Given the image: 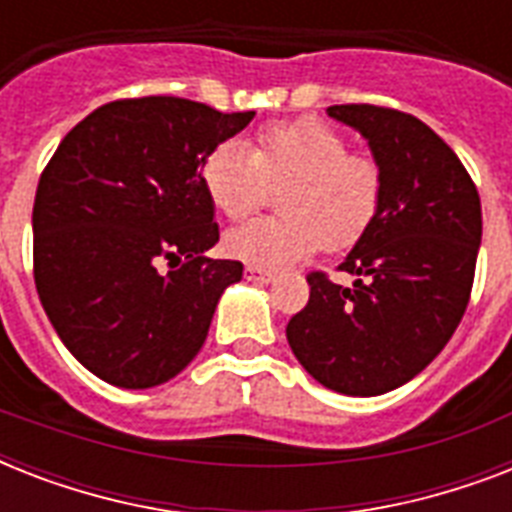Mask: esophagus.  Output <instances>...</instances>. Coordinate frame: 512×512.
Listing matches in <instances>:
<instances>
[{"label": "esophagus", "mask_w": 512, "mask_h": 512, "mask_svg": "<svg viewBox=\"0 0 512 512\" xmlns=\"http://www.w3.org/2000/svg\"><path fill=\"white\" fill-rule=\"evenodd\" d=\"M247 279L249 281H260V284H271L273 281V273L271 271H263V268H255V265H247Z\"/></svg>", "instance_id": "obj_1"}]
</instances>
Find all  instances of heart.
<instances>
[{
  "instance_id": "1",
  "label": "heart",
  "mask_w": 512,
  "mask_h": 512,
  "mask_svg": "<svg viewBox=\"0 0 512 512\" xmlns=\"http://www.w3.org/2000/svg\"><path fill=\"white\" fill-rule=\"evenodd\" d=\"M201 185L220 215L239 220L263 199L265 183L281 215L255 217L223 236L233 260L276 271L327 249L356 244L380 212L382 175L369 156L350 154L348 140L316 119L265 127L252 146L217 143L201 162Z\"/></svg>"
}]
</instances>
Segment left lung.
I'll use <instances>...</instances> for the list:
<instances>
[{
	"instance_id": "obj_1",
	"label": "left lung",
	"mask_w": 512,
	"mask_h": 512,
	"mask_svg": "<svg viewBox=\"0 0 512 512\" xmlns=\"http://www.w3.org/2000/svg\"><path fill=\"white\" fill-rule=\"evenodd\" d=\"M366 140L382 175L380 212L340 271L311 273V300L287 324L297 361L324 388L382 396L444 350L468 308L481 247V199L452 148L409 114L329 106Z\"/></svg>"
}]
</instances>
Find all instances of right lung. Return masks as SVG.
I'll list each match as a JSON object with an SVG mask.
<instances>
[{"label": "right lung", "mask_w": 512, "mask_h": 512, "mask_svg": "<svg viewBox=\"0 0 512 512\" xmlns=\"http://www.w3.org/2000/svg\"><path fill=\"white\" fill-rule=\"evenodd\" d=\"M252 119L151 95L95 108L60 140L36 188L34 281L63 345L100 380L154 388L207 340L244 265L204 255L220 231L199 170ZM162 256L186 263L162 277Z\"/></svg>", "instance_id": "right-lung-1"}]
</instances>
